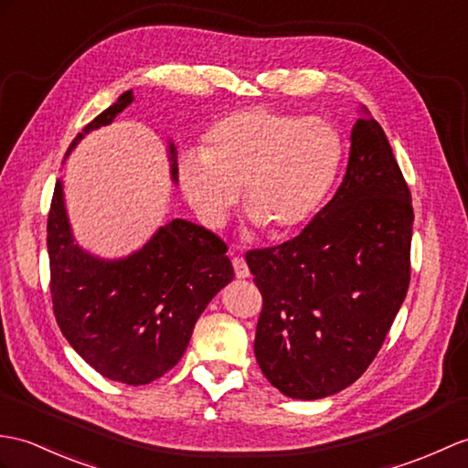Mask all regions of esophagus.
<instances>
[{
    "label": "esophagus",
    "instance_id": "1",
    "mask_svg": "<svg viewBox=\"0 0 468 468\" xmlns=\"http://www.w3.org/2000/svg\"><path fill=\"white\" fill-rule=\"evenodd\" d=\"M233 269H235V277L237 279H247L249 275H251V273H249L247 263H245L241 257H233Z\"/></svg>",
    "mask_w": 468,
    "mask_h": 468
}]
</instances>
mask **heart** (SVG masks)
I'll list each match as a JSON object with an SVG mask.
<instances>
[{"mask_svg":"<svg viewBox=\"0 0 468 468\" xmlns=\"http://www.w3.org/2000/svg\"><path fill=\"white\" fill-rule=\"evenodd\" d=\"M343 155V135L329 119L255 105L217 122L201 154L181 155L177 176L207 227H221L243 191L245 213L271 237H287L321 209Z\"/></svg>","mask_w":468,"mask_h":468,"instance_id":"b5f03b06","label":"heart"}]
</instances>
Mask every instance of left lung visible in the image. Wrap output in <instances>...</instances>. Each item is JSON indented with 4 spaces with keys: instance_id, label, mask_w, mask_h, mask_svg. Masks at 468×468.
<instances>
[{
    "instance_id": "obj_1",
    "label": "left lung",
    "mask_w": 468,
    "mask_h": 468,
    "mask_svg": "<svg viewBox=\"0 0 468 468\" xmlns=\"http://www.w3.org/2000/svg\"><path fill=\"white\" fill-rule=\"evenodd\" d=\"M333 199L287 243L245 255L263 295L255 356L267 381L314 400L373 363L410 281L412 203L388 139L367 107Z\"/></svg>"
}]
</instances>
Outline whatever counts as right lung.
I'll list each match as a JSON object with an SVG mask.
<instances>
[{
    "mask_svg": "<svg viewBox=\"0 0 468 468\" xmlns=\"http://www.w3.org/2000/svg\"><path fill=\"white\" fill-rule=\"evenodd\" d=\"M133 91L97 115L71 141L110 125ZM171 179L177 151L169 144ZM53 313L65 339L97 373L125 385H147L179 363L195 323L209 301L233 281V265L219 237L185 219H173L122 259H101L75 243L56 183L48 217Z\"/></svg>",
    "mask_w": 468,
    "mask_h": 468,
    "instance_id": "obj_1",
    "label": "right lung"
}]
</instances>
